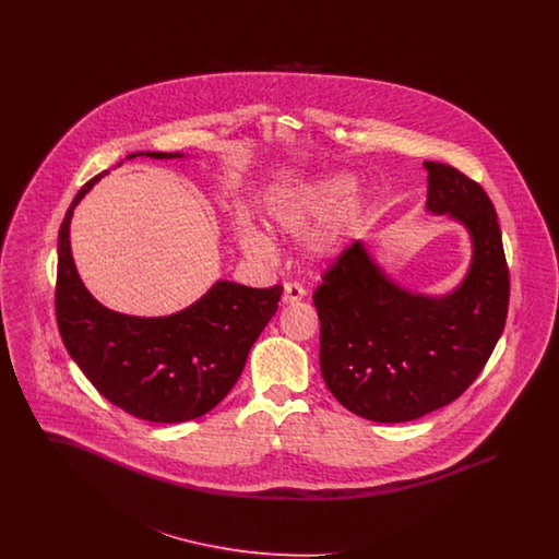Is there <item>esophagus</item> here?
<instances>
[{
	"instance_id": "esophagus-1",
	"label": "esophagus",
	"mask_w": 559,
	"mask_h": 559,
	"mask_svg": "<svg viewBox=\"0 0 559 559\" xmlns=\"http://www.w3.org/2000/svg\"><path fill=\"white\" fill-rule=\"evenodd\" d=\"M306 297V289L299 283H285L283 292V304H297Z\"/></svg>"
}]
</instances>
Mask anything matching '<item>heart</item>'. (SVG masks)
Here are the masks:
<instances>
[{
  "label": "heart",
  "instance_id": "1",
  "mask_svg": "<svg viewBox=\"0 0 559 559\" xmlns=\"http://www.w3.org/2000/svg\"><path fill=\"white\" fill-rule=\"evenodd\" d=\"M358 192V180L349 174H333L314 180L310 185L295 188L276 197L270 203V219L272 224L293 237H304L317 230L337 213L344 211L331 226L320 230L314 239L310 240V255L319 262L333 260L352 237L358 217L360 205L352 203L354 194ZM240 249L251 258H267L274 251L272 239L264 230L255 226H245L239 233Z\"/></svg>",
  "mask_w": 559,
  "mask_h": 559
}]
</instances>
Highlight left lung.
<instances>
[{
    "label": "left lung",
    "mask_w": 559,
    "mask_h": 559,
    "mask_svg": "<svg viewBox=\"0 0 559 559\" xmlns=\"http://www.w3.org/2000/svg\"><path fill=\"white\" fill-rule=\"evenodd\" d=\"M424 167L427 212L451 217L472 239L461 285L447 295L411 292L356 240L312 297L326 388L347 411L379 424L413 421L459 399L506 329L509 270L492 201L451 165Z\"/></svg>",
    "instance_id": "8db88e82"
}]
</instances>
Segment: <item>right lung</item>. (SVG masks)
Here are the masks:
<instances>
[{
    "mask_svg": "<svg viewBox=\"0 0 559 559\" xmlns=\"http://www.w3.org/2000/svg\"><path fill=\"white\" fill-rule=\"evenodd\" d=\"M178 159L180 153H132ZM121 165V163H119ZM81 188L58 233V331L92 385L115 406L153 424H182L210 413L233 390L247 354L274 317L283 287L253 289L217 281L169 317H130L108 310L85 289L71 253V217L105 176Z\"/></svg>",
    "mask_w": 559,
    "mask_h": 559,
    "instance_id": "1",
    "label": "right lung"
}]
</instances>
